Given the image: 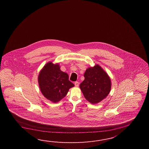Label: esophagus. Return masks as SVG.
I'll list each match as a JSON object with an SVG mask.
<instances>
[{
	"label": "esophagus",
	"instance_id": "obj_1",
	"mask_svg": "<svg viewBox=\"0 0 149 149\" xmlns=\"http://www.w3.org/2000/svg\"><path fill=\"white\" fill-rule=\"evenodd\" d=\"M79 82L78 81H76V82H74V85L76 87H78L79 86Z\"/></svg>",
	"mask_w": 149,
	"mask_h": 149
}]
</instances>
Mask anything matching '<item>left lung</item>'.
Masks as SVG:
<instances>
[{"label":"left lung","instance_id":"left-lung-1","mask_svg":"<svg viewBox=\"0 0 149 149\" xmlns=\"http://www.w3.org/2000/svg\"><path fill=\"white\" fill-rule=\"evenodd\" d=\"M84 77L80 88L88 101L94 104L108 96L111 90V80L99 65L88 68L86 70Z\"/></svg>","mask_w":149,"mask_h":149}]
</instances>
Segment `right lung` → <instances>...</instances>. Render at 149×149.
Instances as JSON below:
<instances>
[{
  "label": "right lung",
  "instance_id": "obj_1",
  "mask_svg": "<svg viewBox=\"0 0 149 149\" xmlns=\"http://www.w3.org/2000/svg\"><path fill=\"white\" fill-rule=\"evenodd\" d=\"M38 79L41 93L53 103L64 98L69 89L74 86L69 80V75L60 70L59 65L51 62L41 69Z\"/></svg>",
  "mask_w": 149,
  "mask_h": 149
}]
</instances>
